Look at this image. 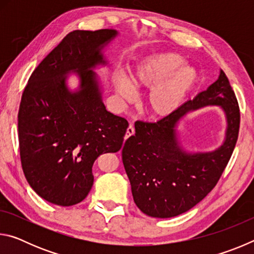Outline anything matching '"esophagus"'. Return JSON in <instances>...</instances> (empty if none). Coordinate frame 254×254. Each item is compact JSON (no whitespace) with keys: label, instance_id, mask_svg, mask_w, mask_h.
Returning a JSON list of instances; mask_svg holds the SVG:
<instances>
[{"label":"esophagus","instance_id":"obj_1","mask_svg":"<svg viewBox=\"0 0 254 254\" xmlns=\"http://www.w3.org/2000/svg\"><path fill=\"white\" fill-rule=\"evenodd\" d=\"M134 134V127H133L132 124H130L128 126V127L127 128V134H126V139H127V137H130L131 135Z\"/></svg>","mask_w":254,"mask_h":254}]
</instances>
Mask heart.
<instances>
[{
	"instance_id": "1",
	"label": "heart",
	"mask_w": 254,
	"mask_h": 254,
	"mask_svg": "<svg viewBox=\"0 0 254 254\" xmlns=\"http://www.w3.org/2000/svg\"><path fill=\"white\" fill-rule=\"evenodd\" d=\"M183 64L184 58L175 53L150 56L135 68L131 81L123 75L115 78L120 102L123 105L134 102L136 92L154 84L145 98V104L154 117H168L180 106L197 80L195 69L189 66L182 67Z\"/></svg>"
}]
</instances>
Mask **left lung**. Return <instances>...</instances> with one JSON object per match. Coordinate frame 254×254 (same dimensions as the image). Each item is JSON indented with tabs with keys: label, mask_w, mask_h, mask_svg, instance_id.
Masks as SVG:
<instances>
[{
	"label": "left lung",
	"mask_w": 254,
	"mask_h": 254,
	"mask_svg": "<svg viewBox=\"0 0 254 254\" xmlns=\"http://www.w3.org/2000/svg\"><path fill=\"white\" fill-rule=\"evenodd\" d=\"M220 106L227 118L222 146L209 153H188L177 137V126L189 111ZM135 134L122 149L124 168L137 207L148 216L168 218L187 212L215 187L233 153L240 109L225 72L192 101L158 122L136 121Z\"/></svg>",
	"instance_id": "8db88e82"
}]
</instances>
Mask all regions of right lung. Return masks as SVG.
I'll return each mask as SVG.
<instances>
[{
    "instance_id": "1",
    "label": "right lung",
    "mask_w": 254,
    "mask_h": 254,
    "mask_svg": "<svg viewBox=\"0 0 254 254\" xmlns=\"http://www.w3.org/2000/svg\"><path fill=\"white\" fill-rule=\"evenodd\" d=\"M113 29L75 30L42 60L30 76L18 114L21 165L41 198L71 206L86 198L94 183L93 165L105 152H118L128 127L106 111L94 68L106 66L104 47ZM79 76L70 91L66 77Z\"/></svg>"
}]
</instances>
